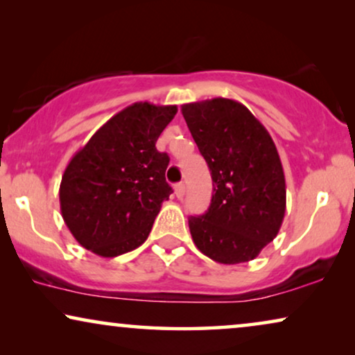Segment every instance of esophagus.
Segmentation results:
<instances>
[{
    "label": "esophagus",
    "mask_w": 355,
    "mask_h": 355,
    "mask_svg": "<svg viewBox=\"0 0 355 355\" xmlns=\"http://www.w3.org/2000/svg\"><path fill=\"white\" fill-rule=\"evenodd\" d=\"M174 192H176L178 198H182L184 193H186V186H184V182H179L174 186Z\"/></svg>",
    "instance_id": "34e87169"
}]
</instances>
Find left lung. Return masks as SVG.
I'll list each match as a JSON object with an SVG mask.
<instances>
[{
	"mask_svg": "<svg viewBox=\"0 0 355 355\" xmlns=\"http://www.w3.org/2000/svg\"><path fill=\"white\" fill-rule=\"evenodd\" d=\"M181 111L213 181L208 210L189 218L193 244L218 263L254 260L278 234L286 211L273 139L239 101L211 98Z\"/></svg>",
	"mask_w": 355,
	"mask_h": 355,
	"instance_id": "1",
	"label": "left lung"
}]
</instances>
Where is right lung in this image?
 Returning a JSON list of instances; mask_svg holds the SVG:
<instances>
[{"instance_id": "add662e5", "label": "right lung", "mask_w": 355, "mask_h": 355, "mask_svg": "<svg viewBox=\"0 0 355 355\" xmlns=\"http://www.w3.org/2000/svg\"><path fill=\"white\" fill-rule=\"evenodd\" d=\"M178 108L139 101L101 125L71 158L60 186L61 215L72 236L100 257L142 245L162 203L169 157L155 144Z\"/></svg>"}]
</instances>
